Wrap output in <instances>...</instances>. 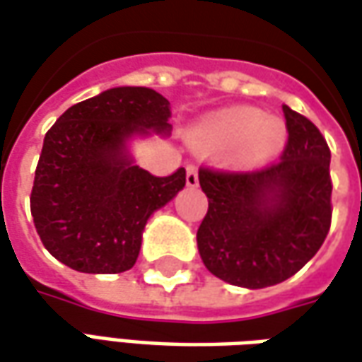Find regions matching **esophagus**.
<instances>
[{
  "label": "esophagus",
  "mask_w": 362,
  "mask_h": 362,
  "mask_svg": "<svg viewBox=\"0 0 362 362\" xmlns=\"http://www.w3.org/2000/svg\"><path fill=\"white\" fill-rule=\"evenodd\" d=\"M185 181H187V185H189V187L199 185V171H197V167H193V165L187 167Z\"/></svg>",
  "instance_id": "34e87169"
}]
</instances>
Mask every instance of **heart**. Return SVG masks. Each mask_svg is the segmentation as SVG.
Segmentation results:
<instances>
[{
	"label": "heart",
	"instance_id": "b5f03b06",
	"mask_svg": "<svg viewBox=\"0 0 362 362\" xmlns=\"http://www.w3.org/2000/svg\"><path fill=\"white\" fill-rule=\"evenodd\" d=\"M191 141L203 153L233 149L234 161L260 165L278 157L288 144V126L278 116H268L252 106L216 110L197 124Z\"/></svg>",
	"mask_w": 362,
	"mask_h": 362
}]
</instances>
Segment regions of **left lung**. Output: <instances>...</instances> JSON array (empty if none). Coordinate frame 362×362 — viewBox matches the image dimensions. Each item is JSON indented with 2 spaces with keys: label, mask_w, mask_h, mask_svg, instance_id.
<instances>
[{
  "label": "left lung",
  "mask_w": 362,
  "mask_h": 362,
  "mask_svg": "<svg viewBox=\"0 0 362 362\" xmlns=\"http://www.w3.org/2000/svg\"><path fill=\"white\" fill-rule=\"evenodd\" d=\"M280 163L252 173L199 171L209 199L197 246L206 270L248 290L276 286L315 256L331 224V151L305 116L284 106Z\"/></svg>",
  "instance_id": "8db88e82"
}]
</instances>
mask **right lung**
<instances>
[{
	"label": "right lung",
	"mask_w": 362,
	"mask_h": 362,
	"mask_svg": "<svg viewBox=\"0 0 362 362\" xmlns=\"http://www.w3.org/2000/svg\"><path fill=\"white\" fill-rule=\"evenodd\" d=\"M169 100L146 86H116L54 122L35 171L31 214L45 248L84 274H119L139 256L149 216L185 187V169L156 177L129 144L171 136Z\"/></svg>",
	"instance_id": "right-lung-1"
}]
</instances>
